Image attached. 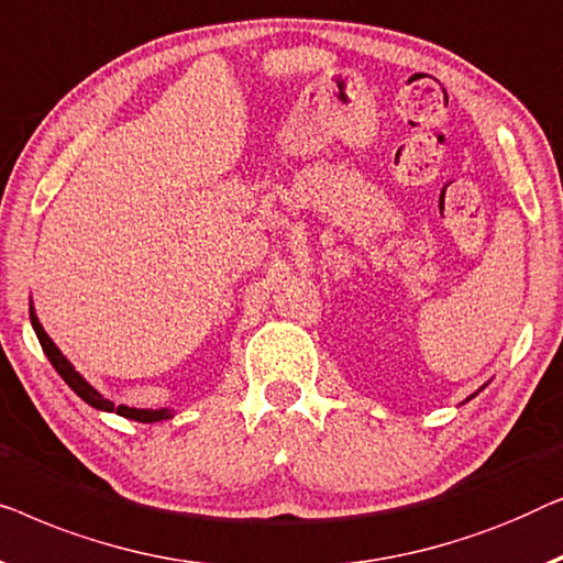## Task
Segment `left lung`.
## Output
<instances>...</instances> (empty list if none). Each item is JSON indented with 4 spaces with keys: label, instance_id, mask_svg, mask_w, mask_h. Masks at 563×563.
<instances>
[{
    "label": "left lung",
    "instance_id": "left-lung-1",
    "mask_svg": "<svg viewBox=\"0 0 563 563\" xmlns=\"http://www.w3.org/2000/svg\"><path fill=\"white\" fill-rule=\"evenodd\" d=\"M474 395H477V393H474ZM474 395H472V398H474ZM472 398H466V400H472Z\"/></svg>",
    "mask_w": 563,
    "mask_h": 563
}]
</instances>
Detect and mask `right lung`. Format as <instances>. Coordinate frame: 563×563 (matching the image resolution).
<instances>
[{"mask_svg":"<svg viewBox=\"0 0 563 563\" xmlns=\"http://www.w3.org/2000/svg\"><path fill=\"white\" fill-rule=\"evenodd\" d=\"M30 323H33V329H35V334H37V342H41L45 357L51 360L55 372H58V375H60L63 379H66V385L70 387V390H74L84 402H89L91 408L104 410V413H120V416H124V418H130V421H140V423H157V421H165V418H173V410H168V408H161V410L126 408V406L117 408L112 400H107L104 395H101V393L97 390V387H91L89 383H86L84 375H78L74 364H70L66 357H63V352L58 350V346H55L53 339L45 334L43 323L37 321L33 303H30Z\"/></svg>","mask_w":563,"mask_h":563,"instance_id":"obj_1","label":"right lung"}]
</instances>
